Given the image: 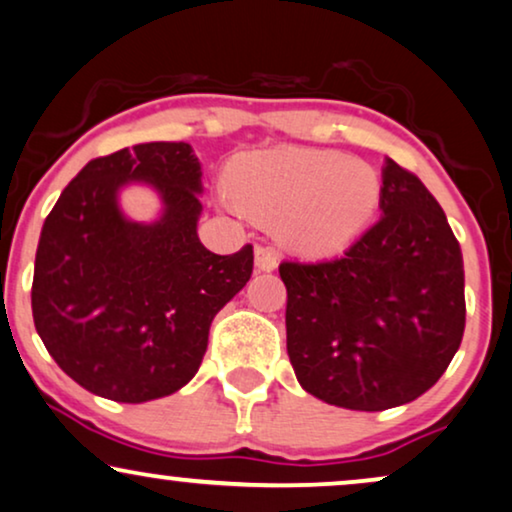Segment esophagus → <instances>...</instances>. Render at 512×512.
I'll use <instances>...</instances> for the list:
<instances>
[{
	"instance_id": "esophagus-1",
	"label": "esophagus",
	"mask_w": 512,
	"mask_h": 512,
	"mask_svg": "<svg viewBox=\"0 0 512 512\" xmlns=\"http://www.w3.org/2000/svg\"><path fill=\"white\" fill-rule=\"evenodd\" d=\"M278 264L276 252L271 248H264V245H257L255 248V267L260 271H274Z\"/></svg>"
}]
</instances>
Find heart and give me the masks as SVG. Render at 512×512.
I'll list each match as a JSON object with an SVG mask.
<instances>
[{"mask_svg":"<svg viewBox=\"0 0 512 512\" xmlns=\"http://www.w3.org/2000/svg\"><path fill=\"white\" fill-rule=\"evenodd\" d=\"M378 172L335 151L276 148L255 153L229 177L231 208L274 226L288 248L323 255L345 248L380 205Z\"/></svg>","mask_w":512,"mask_h":512,"instance_id":"obj_1","label":"heart"}]
</instances>
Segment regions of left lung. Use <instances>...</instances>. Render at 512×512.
Instances as JSON below:
<instances>
[{
	"mask_svg": "<svg viewBox=\"0 0 512 512\" xmlns=\"http://www.w3.org/2000/svg\"><path fill=\"white\" fill-rule=\"evenodd\" d=\"M380 210L338 260L278 267L297 380L352 411H385L428 392L465 328L461 245L423 181L390 158Z\"/></svg>",
	"mask_w": 512,
	"mask_h": 512,
	"instance_id": "8db88e82",
	"label": "left lung"
}]
</instances>
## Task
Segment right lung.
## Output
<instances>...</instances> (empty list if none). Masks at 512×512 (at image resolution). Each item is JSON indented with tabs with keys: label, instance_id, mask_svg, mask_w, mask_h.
Returning a JSON list of instances; mask_svg holds the SVG:
<instances>
[{
	"label": "right lung",
	"instance_id": "1",
	"mask_svg": "<svg viewBox=\"0 0 512 512\" xmlns=\"http://www.w3.org/2000/svg\"><path fill=\"white\" fill-rule=\"evenodd\" d=\"M200 163L184 141H151L89 160L44 219L32 319L77 385L141 404L198 373L210 323L250 281L252 245L215 255L200 243ZM129 180L164 200L158 223L121 215Z\"/></svg>",
	"mask_w": 512,
	"mask_h": 512
}]
</instances>
